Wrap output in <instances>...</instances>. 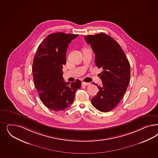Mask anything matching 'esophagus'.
Segmentation results:
<instances>
[{
    "mask_svg": "<svg viewBox=\"0 0 158 158\" xmlns=\"http://www.w3.org/2000/svg\"><path fill=\"white\" fill-rule=\"evenodd\" d=\"M82 85H91V84L89 83V82H82Z\"/></svg>",
    "mask_w": 158,
    "mask_h": 158,
    "instance_id": "1",
    "label": "esophagus"
}]
</instances>
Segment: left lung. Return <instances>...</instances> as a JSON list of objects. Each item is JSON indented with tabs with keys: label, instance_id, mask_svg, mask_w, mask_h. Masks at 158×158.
<instances>
[{
	"label": "left lung",
	"instance_id": "left-lung-1",
	"mask_svg": "<svg viewBox=\"0 0 158 158\" xmlns=\"http://www.w3.org/2000/svg\"><path fill=\"white\" fill-rule=\"evenodd\" d=\"M84 38L95 53L96 66L103 69L99 76L102 86L96 84L99 90L92 99V104L101 112H109L117 106L127 90L130 78L129 61L120 45L107 34Z\"/></svg>",
	"mask_w": 158,
	"mask_h": 158
}]
</instances>
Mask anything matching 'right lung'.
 Masks as SVG:
<instances>
[{"label": "right lung", "instance_id": "obj_1", "mask_svg": "<svg viewBox=\"0 0 158 158\" xmlns=\"http://www.w3.org/2000/svg\"><path fill=\"white\" fill-rule=\"evenodd\" d=\"M78 35L63 32L49 34L38 46L34 58L32 75L36 89L44 105L53 111L70 107L81 85L79 80L64 82L62 71L67 48Z\"/></svg>", "mask_w": 158, "mask_h": 158}]
</instances>
